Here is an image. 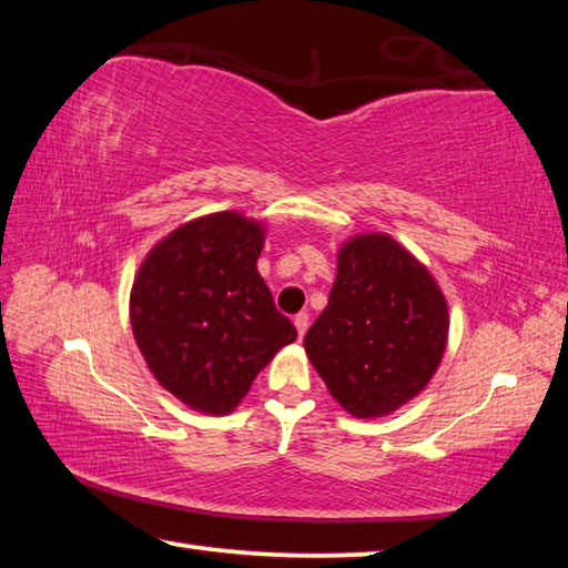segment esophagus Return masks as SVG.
I'll use <instances>...</instances> for the list:
<instances>
[{"label": "esophagus", "instance_id": "esophagus-1", "mask_svg": "<svg viewBox=\"0 0 568 568\" xmlns=\"http://www.w3.org/2000/svg\"><path fill=\"white\" fill-rule=\"evenodd\" d=\"M293 323H295V328H297V335H305V331H307V313H297L295 318H293Z\"/></svg>", "mask_w": 568, "mask_h": 568}]
</instances>
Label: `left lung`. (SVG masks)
I'll list each match as a JSON object with an SVG mask.
<instances>
[{
    "mask_svg": "<svg viewBox=\"0 0 568 568\" xmlns=\"http://www.w3.org/2000/svg\"><path fill=\"white\" fill-rule=\"evenodd\" d=\"M446 338L434 275L393 237L368 233L341 247L328 307L303 343L331 396L353 416L378 418L426 388Z\"/></svg>",
    "mask_w": 568,
    "mask_h": 568,
    "instance_id": "left-lung-1",
    "label": "left lung"
}]
</instances>
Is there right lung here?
Instances as JSON below:
<instances>
[{
  "mask_svg": "<svg viewBox=\"0 0 568 568\" xmlns=\"http://www.w3.org/2000/svg\"><path fill=\"white\" fill-rule=\"evenodd\" d=\"M265 227L237 213L192 220L160 240L130 295L138 348L162 388L203 413L233 410L297 338L257 273Z\"/></svg>",
  "mask_w": 568,
  "mask_h": 568,
  "instance_id": "1",
  "label": "right lung"
}]
</instances>
